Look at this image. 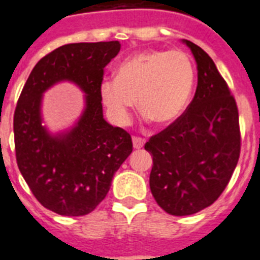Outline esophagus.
<instances>
[{"instance_id":"1","label":"esophagus","mask_w":260,"mask_h":260,"mask_svg":"<svg viewBox=\"0 0 260 260\" xmlns=\"http://www.w3.org/2000/svg\"><path fill=\"white\" fill-rule=\"evenodd\" d=\"M132 142H133V147H135V149H141V147H144V145H145V139H141V137H136V136H133Z\"/></svg>"}]
</instances>
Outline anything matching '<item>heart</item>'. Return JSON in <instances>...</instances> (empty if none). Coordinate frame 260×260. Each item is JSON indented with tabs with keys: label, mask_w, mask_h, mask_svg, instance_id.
<instances>
[{
	"label": "heart",
	"mask_w": 260,
	"mask_h": 260,
	"mask_svg": "<svg viewBox=\"0 0 260 260\" xmlns=\"http://www.w3.org/2000/svg\"><path fill=\"white\" fill-rule=\"evenodd\" d=\"M194 80V63L184 50H145L121 60L115 78L104 79L98 93L115 124L129 123L136 101L145 118L167 127L185 113Z\"/></svg>",
	"instance_id": "1"
}]
</instances>
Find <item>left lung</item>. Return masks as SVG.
<instances>
[{"label":"left lung","instance_id":"left-lung-1","mask_svg":"<svg viewBox=\"0 0 260 260\" xmlns=\"http://www.w3.org/2000/svg\"><path fill=\"white\" fill-rule=\"evenodd\" d=\"M182 43L197 62L196 94L179 120L145 144L153 155L151 194L175 216L196 214L220 197L241 150L235 97L210 55L191 41Z\"/></svg>","mask_w":260,"mask_h":260}]
</instances>
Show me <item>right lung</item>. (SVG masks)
<instances>
[{
    "label": "right lung",
    "mask_w": 260,
    "mask_h": 260,
    "mask_svg": "<svg viewBox=\"0 0 260 260\" xmlns=\"http://www.w3.org/2000/svg\"><path fill=\"white\" fill-rule=\"evenodd\" d=\"M120 50L119 41L67 44L37 62L14 113L16 163L44 207L63 216L89 214L132 153V139L104 119L98 88L104 69ZM71 81L86 93V109L67 133L51 135L42 124L44 91Z\"/></svg>",
    "instance_id": "add662e5"
}]
</instances>
